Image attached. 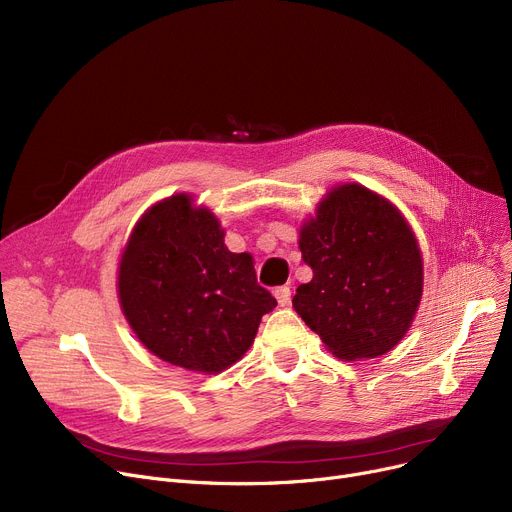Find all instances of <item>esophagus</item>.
Segmentation results:
<instances>
[{
	"mask_svg": "<svg viewBox=\"0 0 512 512\" xmlns=\"http://www.w3.org/2000/svg\"><path fill=\"white\" fill-rule=\"evenodd\" d=\"M274 294H276V299H278V303H280L282 307H286V305L290 303V297H292V290H290V286H278V288L274 290Z\"/></svg>",
	"mask_w": 512,
	"mask_h": 512,
	"instance_id": "esophagus-1",
	"label": "esophagus"
}]
</instances>
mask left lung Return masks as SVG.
<instances>
[{"label": "left lung", "instance_id": "1", "mask_svg": "<svg viewBox=\"0 0 512 512\" xmlns=\"http://www.w3.org/2000/svg\"><path fill=\"white\" fill-rule=\"evenodd\" d=\"M313 278L292 307L346 361L388 353L407 334L423 290V261L405 218L361 184L319 203L301 230Z\"/></svg>", "mask_w": 512, "mask_h": 512}]
</instances>
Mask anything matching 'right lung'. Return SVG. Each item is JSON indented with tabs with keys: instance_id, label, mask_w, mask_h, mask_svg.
Instances as JSON below:
<instances>
[{
	"instance_id": "obj_1",
	"label": "right lung",
	"mask_w": 512,
	"mask_h": 512,
	"mask_svg": "<svg viewBox=\"0 0 512 512\" xmlns=\"http://www.w3.org/2000/svg\"><path fill=\"white\" fill-rule=\"evenodd\" d=\"M120 305L153 355L218 373L249 351L278 303L257 282L249 253H230L213 213L186 195L153 205L120 261Z\"/></svg>"
}]
</instances>
